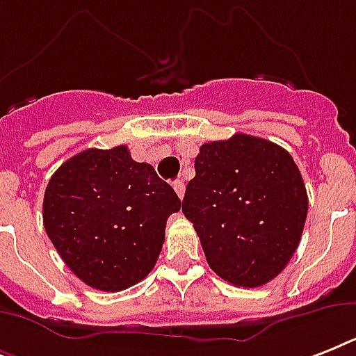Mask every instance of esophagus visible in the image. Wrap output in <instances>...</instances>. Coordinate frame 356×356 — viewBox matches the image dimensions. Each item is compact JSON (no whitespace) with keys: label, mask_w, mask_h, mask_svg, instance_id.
<instances>
[{"label":"esophagus","mask_w":356,"mask_h":356,"mask_svg":"<svg viewBox=\"0 0 356 356\" xmlns=\"http://www.w3.org/2000/svg\"><path fill=\"white\" fill-rule=\"evenodd\" d=\"M173 188H175V192H177V195L183 200L184 197V181H181V179H177L175 183H173Z\"/></svg>","instance_id":"34e87169"}]
</instances>
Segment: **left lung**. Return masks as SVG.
Listing matches in <instances>:
<instances>
[{
    "label": "left lung",
    "instance_id": "8db88e82",
    "mask_svg": "<svg viewBox=\"0 0 356 356\" xmlns=\"http://www.w3.org/2000/svg\"><path fill=\"white\" fill-rule=\"evenodd\" d=\"M307 211L303 177L281 145L238 133L200 147L183 214L223 281L257 288L275 279L298 249Z\"/></svg>",
    "mask_w": 356,
    "mask_h": 356
}]
</instances>
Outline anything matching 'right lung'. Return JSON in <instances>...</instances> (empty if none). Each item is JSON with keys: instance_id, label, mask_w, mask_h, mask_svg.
<instances>
[{"instance_id": "obj_1", "label": "right lung", "mask_w": 356, "mask_h": 356, "mask_svg": "<svg viewBox=\"0 0 356 356\" xmlns=\"http://www.w3.org/2000/svg\"><path fill=\"white\" fill-rule=\"evenodd\" d=\"M181 209L155 168L127 145L85 149L53 173L44 227L60 259L88 286L120 292L147 277L161 254L166 220Z\"/></svg>"}]
</instances>
